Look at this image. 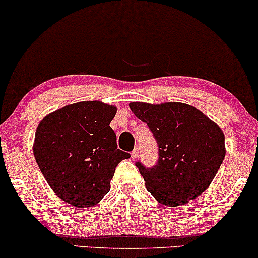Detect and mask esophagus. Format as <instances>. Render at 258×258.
I'll return each instance as SVG.
<instances>
[{"label":"esophagus","instance_id":"esophagus-1","mask_svg":"<svg viewBox=\"0 0 258 258\" xmlns=\"http://www.w3.org/2000/svg\"><path fill=\"white\" fill-rule=\"evenodd\" d=\"M138 148H135L134 151H132V153H131V157H132V159H136V158H138Z\"/></svg>","mask_w":258,"mask_h":258}]
</instances>
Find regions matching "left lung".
I'll use <instances>...</instances> for the list:
<instances>
[{
  "mask_svg": "<svg viewBox=\"0 0 258 258\" xmlns=\"http://www.w3.org/2000/svg\"><path fill=\"white\" fill-rule=\"evenodd\" d=\"M130 109L149 127L159 151L155 165L148 168L136 161L147 189L169 207L200 196L224 160L222 130L187 104L131 103Z\"/></svg>",
  "mask_w": 258,
  "mask_h": 258,
  "instance_id": "1",
  "label": "left lung"
}]
</instances>
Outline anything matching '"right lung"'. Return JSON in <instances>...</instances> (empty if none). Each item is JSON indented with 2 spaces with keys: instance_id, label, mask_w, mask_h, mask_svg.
<instances>
[{
  "instance_id": "1",
  "label": "right lung",
  "mask_w": 258,
  "mask_h": 258,
  "mask_svg": "<svg viewBox=\"0 0 258 258\" xmlns=\"http://www.w3.org/2000/svg\"><path fill=\"white\" fill-rule=\"evenodd\" d=\"M116 107L100 101L71 104L42 118L34 157L50 187L78 208L97 205L110 191L116 166L131 155L117 148L109 126Z\"/></svg>"
}]
</instances>
